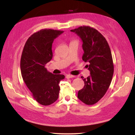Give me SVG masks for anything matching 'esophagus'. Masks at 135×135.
<instances>
[{
	"label": "esophagus",
	"instance_id": "1",
	"mask_svg": "<svg viewBox=\"0 0 135 135\" xmlns=\"http://www.w3.org/2000/svg\"><path fill=\"white\" fill-rule=\"evenodd\" d=\"M65 77L67 79H70V78H73V77H75V76H73V75H71V74H67V75H66Z\"/></svg>",
	"mask_w": 135,
	"mask_h": 135
}]
</instances>
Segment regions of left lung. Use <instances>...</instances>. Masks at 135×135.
<instances>
[{"mask_svg":"<svg viewBox=\"0 0 135 135\" xmlns=\"http://www.w3.org/2000/svg\"><path fill=\"white\" fill-rule=\"evenodd\" d=\"M83 42L82 59L88 65L90 76L83 79L84 86L78 92L79 99L86 105H93L105 94L114 73V64L110 47L103 35L90 26H81L71 30Z\"/></svg>","mask_w":135,"mask_h":135,"instance_id":"1","label":"left lung"}]
</instances>
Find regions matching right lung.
I'll list each match as a JSON object with an SVG mask.
<instances>
[{
  "instance_id": "add662e5",
  "label": "right lung",
  "mask_w": 135,
  "mask_h": 135,
  "mask_svg": "<svg viewBox=\"0 0 135 135\" xmlns=\"http://www.w3.org/2000/svg\"><path fill=\"white\" fill-rule=\"evenodd\" d=\"M63 32L40 30L27 39L22 52L20 67L22 79L34 99L42 105H49L58 99L59 81L65 78L64 75L53 74L45 67L53 56L54 39Z\"/></svg>"
}]
</instances>
